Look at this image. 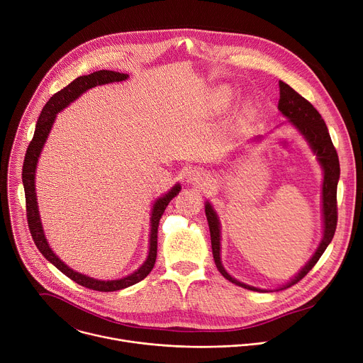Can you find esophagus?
Returning <instances> with one entry per match:
<instances>
[{
	"instance_id": "34e87169",
	"label": "esophagus",
	"mask_w": 363,
	"mask_h": 363,
	"mask_svg": "<svg viewBox=\"0 0 363 363\" xmlns=\"http://www.w3.org/2000/svg\"><path fill=\"white\" fill-rule=\"evenodd\" d=\"M191 177H192V181H197V182H200V181H203L204 179V174L203 172H200V171H192L191 172Z\"/></svg>"
}]
</instances>
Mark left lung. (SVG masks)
Returning <instances> with one entry per match:
<instances>
[{
    "label": "left lung",
    "mask_w": 363,
    "mask_h": 363,
    "mask_svg": "<svg viewBox=\"0 0 363 363\" xmlns=\"http://www.w3.org/2000/svg\"><path fill=\"white\" fill-rule=\"evenodd\" d=\"M279 87H280L279 111L286 118H289V121H291V123L303 134V137L309 143L311 149L317 155L318 162L324 169V182H323L324 236L318 250L312 255V258L308 261L305 267L301 270V273L295 279H292V281H289L286 286L281 287V289H286L296 284L312 270V267L317 264L320 257L324 254V251L327 250L328 244L331 242V239L334 236V232L337 228V182H339V178H340V163H339V156H337L334 144L331 141L328 128L324 123V119L321 118L320 112L289 84L279 82ZM206 216H207V222L210 228L213 258H214L217 270H219L220 274L229 281L238 286H242L245 289H250V291L258 292L259 289L240 283L226 273L220 261V225H219V220H217V214L210 206V203L206 204Z\"/></svg>",
    "instance_id": "8db88e82"
}]
</instances>
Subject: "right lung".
<instances>
[{"mask_svg":"<svg viewBox=\"0 0 363 363\" xmlns=\"http://www.w3.org/2000/svg\"><path fill=\"white\" fill-rule=\"evenodd\" d=\"M128 74H124V72H116V71H109V69H101V71H94L89 76H82L77 77L74 82H71L68 86L57 91L52 98L46 102L43 106L39 119L36 123V130L33 134L32 141L29 143V147L26 150V155H24V162H23V172H21V179H23V186H24V196H26V216H28V225L30 235L33 238V242L40 251V254L52 262L55 267L64 273L67 277L71 280H74L77 284H82L87 289H93V291H99V292H115L121 291V289H125L128 286H133L138 281H141L144 277H147V274L153 270L155 262H156V255H157V228H159V220L160 217L164 213V208L167 204L172 201L178 196V192L181 191L179 185H175L171 191L160 197L152 211V230H150V251L147 259L144 261L141 267L134 272L131 276H127L124 279L119 280H96L91 277H87L84 274H80L74 270H71L68 265H65L48 245L42 223L39 219V211H38V201H36V192H35V169L38 164L39 155L42 152L43 144L46 141L48 134H50L52 124L55 121L57 113L64 109L67 105L71 102H74L82 93L86 90L94 87V86H101L106 83H113V82H123L127 80Z\"/></svg>","mask_w":363,"mask_h":363,"instance_id":"obj_1","label":"right lung"}]
</instances>
